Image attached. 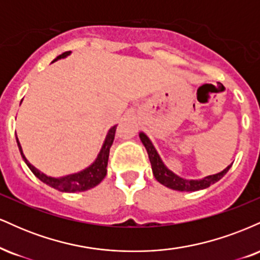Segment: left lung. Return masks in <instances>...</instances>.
I'll return each instance as SVG.
<instances>
[{
  "label": "left lung",
  "instance_id": "obj_1",
  "mask_svg": "<svg viewBox=\"0 0 260 260\" xmlns=\"http://www.w3.org/2000/svg\"><path fill=\"white\" fill-rule=\"evenodd\" d=\"M139 138L148 151L154 177L156 178V181L160 182L161 184H164V186L168 188H171V189L180 190V192H194V190L205 189V188L210 187L211 184H214L215 182L221 180L223 176L226 175V172H228L230 168L232 166L231 164V165H229L228 168L222 170L219 174L207 176V177H203L201 180H186V178L180 177V176L176 175L175 172H172L171 170L166 168V165L164 164V161L161 160L159 153L156 151V149H155L153 143L149 139L147 134L139 132Z\"/></svg>",
  "mask_w": 260,
  "mask_h": 260
}]
</instances>
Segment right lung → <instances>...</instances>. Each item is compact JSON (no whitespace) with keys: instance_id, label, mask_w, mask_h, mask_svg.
Returning a JSON list of instances; mask_svg holds the SVG:
<instances>
[{"instance_id":"right-lung-1","label":"right lung","mask_w":260,"mask_h":260,"mask_svg":"<svg viewBox=\"0 0 260 260\" xmlns=\"http://www.w3.org/2000/svg\"><path fill=\"white\" fill-rule=\"evenodd\" d=\"M70 55H71V51L63 52L62 55L57 56V57L53 59V62L57 61V59L66 58ZM116 127H117V124H115V126L109 129V132L106 134V138L103 143V147H101L96 159H95V161L91 164V165H89L88 168L82 170V171L76 172V174L62 176V177H51V176H47L46 174H44V172H41L40 170H38L35 166H32L28 161V159L25 157L24 153H23L22 145H20L18 137H16V139H17L18 149H19L20 155H22L23 160H24L26 166L30 169L32 174L37 176L41 182L46 183L47 186L55 188V189L61 190V192H67V193L84 192V190L91 189V188L98 186V184H99L100 182L104 180V177L106 176L110 148H111L113 139H115Z\"/></svg>"}]
</instances>
